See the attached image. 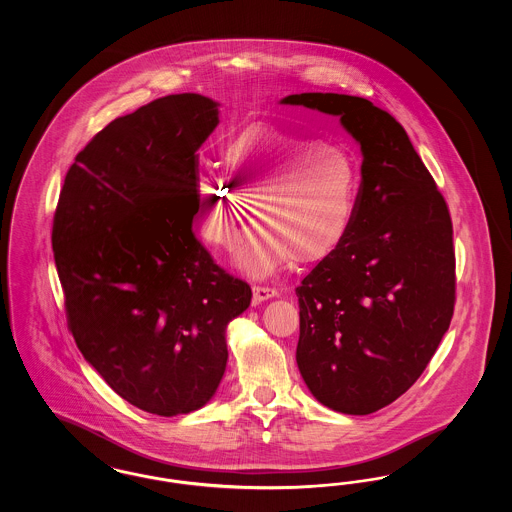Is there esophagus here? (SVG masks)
<instances>
[{
    "label": "esophagus",
    "instance_id": "esophagus-1",
    "mask_svg": "<svg viewBox=\"0 0 512 512\" xmlns=\"http://www.w3.org/2000/svg\"><path fill=\"white\" fill-rule=\"evenodd\" d=\"M278 290L276 288H268V286H253V303L259 305L263 301H267L270 297H276Z\"/></svg>",
    "mask_w": 512,
    "mask_h": 512
}]
</instances>
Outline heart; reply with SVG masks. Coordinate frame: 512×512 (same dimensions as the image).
<instances>
[{"mask_svg": "<svg viewBox=\"0 0 512 512\" xmlns=\"http://www.w3.org/2000/svg\"><path fill=\"white\" fill-rule=\"evenodd\" d=\"M224 163L226 176L203 171L195 178L197 228L207 244L230 247L253 205L263 230L240 253L245 270L268 274L290 259L320 263L347 238L357 163L345 147L261 126L228 142Z\"/></svg>", "mask_w": 512, "mask_h": 512, "instance_id": "heart-1", "label": "heart"}]
</instances>
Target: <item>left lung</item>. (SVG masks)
Segmentation results:
<instances>
[{
    "instance_id": "8db88e82",
    "label": "left lung",
    "mask_w": 512,
    "mask_h": 512,
    "mask_svg": "<svg viewBox=\"0 0 512 512\" xmlns=\"http://www.w3.org/2000/svg\"><path fill=\"white\" fill-rule=\"evenodd\" d=\"M338 117L363 151L355 215L343 244L295 288L297 366L322 405L370 414L413 386L455 309L447 203L405 128L372 101L293 94Z\"/></svg>"
}]
</instances>
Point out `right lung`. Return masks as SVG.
<instances>
[{"label": "right lung", "mask_w": 512, "mask_h": 512, "mask_svg": "<svg viewBox=\"0 0 512 512\" xmlns=\"http://www.w3.org/2000/svg\"><path fill=\"white\" fill-rule=\"evenodd\" d=\"M219 124L199 94L155 99L109 122L65 176L51 245L69 330L109 388L159 416L219 388L226 326L249 284L195 238L197 149Z\"/></svg>", "instance_id": "right-lung-1"}]
</instances>
